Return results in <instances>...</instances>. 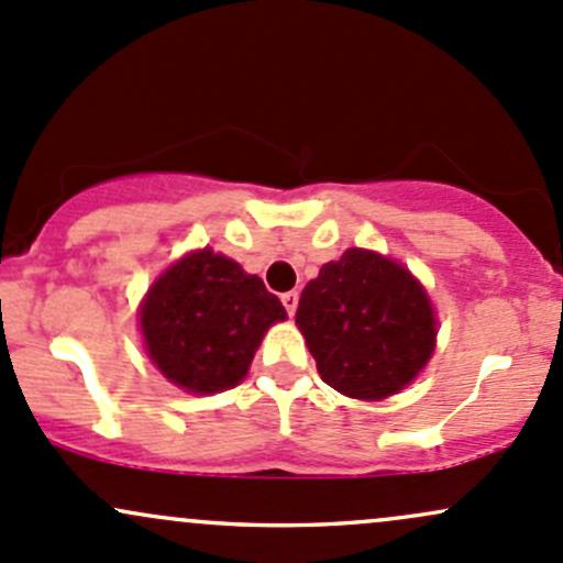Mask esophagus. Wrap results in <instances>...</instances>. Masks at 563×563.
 Instances as JSON below:
<instances>
[{"mask_svg": "<svg viewBox=\"0 0 563 563\" xmlns=\"http://www.w3.org/2000/svg\"><path fill=\"white\" fill-rule=\"evenodd\" d=\"M298 300H300L298 292H284L282 295V303H284V308H287L289 317H292V313L298 311Z\"/></svg>", "mask_w": 563, "mask_h": 563, "instance_id": "obj_1", "label": "esophagus"}]
</instances>
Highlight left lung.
Returning a JSON list of instances; mask_svg holds the SVG:
<instances>
[{
    "mask_svg": "<svg viewBox=\"0 0 563 563\" xmlns=\"http://www.w3.org/2000/svg\"><path fill=\"white\" fill-rule=\"evenodd\" d=\"M295 324L324 384L354 400L405 389L424 371L438 335L421 282L397 260L356 246L306 284Z\"/></svg>",
    "mask_w": 563,
    "mask_h": 563,
    "instance_id": "8db88e82",
    "label": "left lung"
}]
</instances>
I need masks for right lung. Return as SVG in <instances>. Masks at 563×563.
<instances>
[{
    "mask_svg": "<svg viewBox=\"0 0 563 563\" xmlns=\"http://www.w3.org/2000/svg\"><path fill=\"white\" fill-rule=\"evenodd\" d=\"M282 300L225 255L198 250L166 268L139 308L144 349L179 389L214 395L241 384Z\"/></svg>",
    "mask_w": 563,
    "mask_h": 563,
    "instance_id": "obj_1",
    "label": "right lung"
}]
</instances>
